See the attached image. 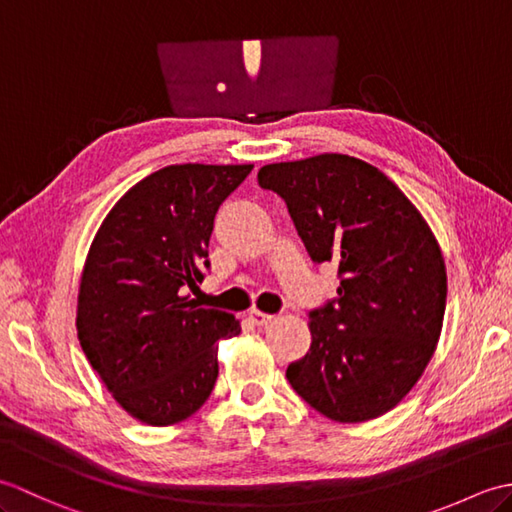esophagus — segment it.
Segmentation results:
<instances>
[{
    "label": "esophagus",
    "instance_id": "obj_1",
    "mask_svg": "<svg viewBox=\"0 0 512 512\" xmlns=\"http://www.w3.org/2000/svg\"><path fill=\"white\" fill-rule=\"evenodd\" d=\"M248 319L253 321L255 325H259V328H264V325H270L277 317H275V314H266V312H259V310H250V312H248Z\"/></svg>",
    "mask_w": 512,
    "mask_h": 512
}]
</instances>
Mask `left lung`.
I'll use <instances>...</instances> for the list:
<instances>
[{"mask_svg":"<svg viewBox=\"0 0 512 512\" xmlns=\"http://www.w3.org/2000/svg\"><path fill=\"white\" fill-rule=\"evenodd\" d=\"M308 255L339 268L336 297L310 312L312 343L286 378L336 422L383 416L429 365L447 308V268L420 211L383 171L345 154L266 165Z\"/></svg>","mask_w":512,"mask_h":512,"instance_id":"8db88e82","label":"left lung"}]
</instances>
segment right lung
Returning <instances> with one entry per match:
<instances>
[{"instance_id":"obj_1","label":"right lung","mask_w":512,"mask_h":512,"mask_svg":"<svg viewBox=\"0 0 512 512\" xmlns=\"http://www.w3.org/2000/svg\"><path fill=\"white\" fill-rule=\"evenodd\" d=\"M253 165H171L107 213L85 259L76 332L94 372L129 416L169 427L211 396L217 341L233 314L200 308L198 290L220 204Z\"/></svg>"}]
</instances>
